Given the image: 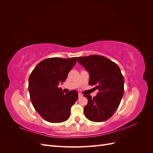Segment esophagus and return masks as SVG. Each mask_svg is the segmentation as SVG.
<instances>
[{
    "mask_svg": "<svg viewBox=\"0 0 153 153\" xmlns=\"http://www.w3.org/2000/svg\"><path fill=\"white\" fill-rule=\"evenodd\" d=\"M82 97H83V94L80 93V92H79V93H78V98H82Z\"/></svg>",
    "mask_w": 153,
    "mask_h": 153,
    "instance_id": "obj_1",
    "label": "esophagus"
}]
</instances>
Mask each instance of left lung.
<instances>
[{
	"label": "left lung",
	"instance_id": "8db88e82",
	"mask_svg": "<svg viewBox=\"0 0 153 153\" xmlns=\"http://www.w3.org/2000/svg\"><path fill=\"white\" fill-rule=\"evenodd\" d=\"M77 61L89 73V85H96L99 92L93 98L84 94L88 103L84 108L85 117L93 122L110 119L118 108L124 94V77L121 69L105 57L93 55L78 57Z\"/></svg>",
	"mask_w": 153,
	"mask_h": 153
}]
</instances>
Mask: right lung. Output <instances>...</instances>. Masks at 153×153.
Here are the masks:
<instances>
[{"label":"right lung","instance_id":"add662e5","mask_svg":"<svg viewBox=\"0 0 153 153\" xmlns=\"http://www.w3.org/2000/svg\"><path fill=\"white\" fill-rule=\"evenodd\" d=\"M76 62V57L48 58L37 64L30 75L28 88L31 102L45 121L61 123L70 116L78 92L72 90L64 94L58 85L66 81Z\"/></svg>","mask_w":153,"mask_h":153}]
</instances>
